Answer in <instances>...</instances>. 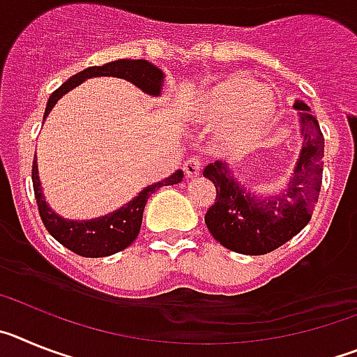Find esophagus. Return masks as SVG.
Segmentation results:
<instances>
[{
  "label": "esophagus",
  "mask_w": 357,
  "mask_h": 357,
  "mask_svg": "<svg viewBox=\"0 0 357 357\" xmlns=\"http://www.w3.org/2000/svg\"><path fill=\"white\" fill-rule=\"evenodd\" d=\"M200 169H202V162L198 159H195V157H191V159H188L184 162V173L188 178H195V176H198Z\"/></svg>",
  "instance_id": "obj_1"
}]
</instances>
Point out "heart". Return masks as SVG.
I'll use <instances>...</instances> for the list:
<instances>
[{"label": "heart", "mask_w": 357, "mask_h": 357, "mask_svg": "<svg viewBox=\"0 0 357 357\" xmlns=\"http://www.w3.org/2000/svg\"><path fill=\"white\" fill-rule=\"evenodd\" d=\"M275 112L272 91L243 75L220 78L198 93L189 105L191 121L220 130V144L230 153H245L257 146Z\"/></svg>", "instance_id": "b5f03b06"}]
</instances>
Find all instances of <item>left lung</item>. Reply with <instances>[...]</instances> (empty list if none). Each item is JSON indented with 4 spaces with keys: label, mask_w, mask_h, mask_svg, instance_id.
Returning <instances> with one entry per match:
<instances>
[{
    "label": "left lung",
    "mask_w": 357,
    "mask_h": 357,
    "mask_svg": "<svg viewBox=\"0 0 357 357\" xmlns=\"http://www.w3.org/2000/svg\"><path fill=\"white\" fill-rule=\"evenodd\" d=\"M301 110L302 148L284 189L259 195L245 188L225 160L207 164L204 176L216 188V200L206 213L213 238L238 254L263 255L296 236L311 220L318 202L324 172V135L307 103L296 100Z\"/></svg>",
    "instance_id": "1"
}]
</instances>
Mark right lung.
Masks as SVG:
<instances>
[{
    "label": "right lung",
    "instance_id": "obj_1",
    "mask_svg": "<svg viewBox=\"0 0 357 357\" xmlns=\"http://www.w3.org/2000/svg\"><path fill=\"white\" fill-rule=\"evenodd\" d=\"M93 77L123 78V80H128L135 87H139L143 93L150 94V96H160L164 84V73L157 66H153L148 61H143V59H139V61L119 59V61L109 62V64L93 66V68H87L84 71L77 73V75H73L69 80H66L50 96L48 105H46V110H44L43 123L44 119L48 118L55 103L66 93H69L73 87H77L82 82ZM182 176H184V172L176 169L168 178L146 185L128 204L119 207L114 213L105 214V216L93 218V220H68V218L59 216L46 204L43 188H40L37 155L33 159V168H31V182H33L37 207H39V214L44 227L48 229L50 234L61 245H64L66 248L82 255V257H105V255H112L116 252L125 250L139 234L144 206H146L148 198L155 193L157 189L162 188V185H173L182 182Z\"/></svg>",
    "mask_w": 357,
    "mask_h": 357
}]
</instances>
